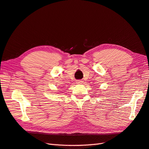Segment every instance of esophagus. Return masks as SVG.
I'll use <instances>...</instances> for the list:
<instances>
[{"instance_id": "obj_1", "label": "esophagus", "mask_w": 149, "mask_h": 149, "mask_svg": "<svg viewBox=\"0 0 149 149\" xmlns=\"http://www.w3.org/2000/svg\"><path fill=\"white\" fill-rule=\"evenodd\" d=\"M77 84H82V80H77Z\"/></svg>"}]
</instances>
